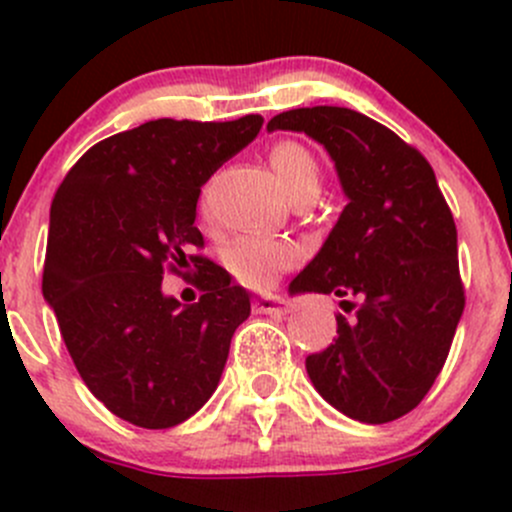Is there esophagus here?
I'll return each mask as SVG.
<instances>
[{
  "label": "esophagus",
  "instance_id": "obj_1",
  "mask_svg": "<svg viewBox=\"0 0 512 512\" xmlns=\"http://www.w3.org/2000/svg\"><path fill=\"white\" fill-rule=\"evenodd\" d=\"M289 302L282 297H275V294H267V297H260L255 302V312L260 314H289Z\"/></svg>",
  "mask_w": 512,
  "mask_h": 512
}]
</instances>
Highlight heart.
Listing matches in <instances>:
<instances>
[{"instance_id":"heart-1","label":"heart","mask_w":512,"mask_h":512,"mask_svg":"<svg viewBox=\"0 0 512 512\" xmlns=\"http://www.w3.org/2000/svg\"><path fill=\"white\" fill-rule=\"evenodd\" d=\"M270 165L282 193L294 198L299 193H317L319 168L312 153L294 141H280L270 148ZM299 252L287 242L267 237L242 235L225 247V265L242 285L267 289L282 272L297 265Z\"/></svg>"}]
</instances>
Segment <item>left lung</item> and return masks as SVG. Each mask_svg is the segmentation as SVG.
<instances>
[{
	"instance_id": "1",
	"label": "left lung",
	"mask_w": 512,
	"mask_h": 512,
	"mask_svg": "<svg viewBox=\"0 0 512 512\" xmlns=\"http://www.w3.org/2000/svg\"><path fill=\"white\" fill-rule=\"evenodd\" d=\"M267 131L304 133L332 158L347 198L292 294H334L352 317L307 374L327 404L389 423L421 404L461 322L458 232L428 160L394 131L339 106L294 108Z\"/></svg>"
}]
</instances>
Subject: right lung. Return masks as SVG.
I'll return each mask as SVG.
<instances>
[{"label":"right lung","mask_w":512,"mask_h":512,"mask_svg":"<svg viewBox=\"0 0 512 512\" xmlns=\"http://www.w3.org/2000/svg\"><path fill=\"white\" fill-rule=\"evenodd\" d=\"M262 121H148L89 148L56 190L41 292L91 394L133 426L170 428L203 409L250 317V292L188 252L203 245L200 188ZM190 261L206 294L180 305L162 275Z\"/></svg>","instance_id":"obj_1"}]
</instances>
